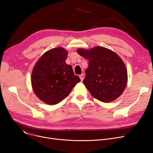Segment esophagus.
<instances>
[{"label": "esophagus", "instance_id": "1", "mask_svg": "<svg viewBox=\"0 0 153 153\" xmlns=\"http://www.w3.org/2000/svg\"><path fill=\"white\" fill-rule=\"evenodd\" d=\"M79 77H80V79H81V81H83V80L84 79V75L83 74H82L79 76Z\"/></svg>", "mask_w": 153, "mask_h": 153}]
</instances>
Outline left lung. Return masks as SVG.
I'll return each instance as SVG.
<instances>
[{
  "label": "left lung",
  "mask_w": 153,
  "mask_h": 153,
  "mask_svg": "<svg viewBox=\"0 0 153 153\" xmlns=\"http://www.w3.org/2000/svg\"><path fill=\"white\" fill-rule=\"evenodd\" d=\"M77 52L89 60L83 84L92 97L105 103L118 98L128 82L127 69L120 56L98 46L89 50L78 48Z\"/></svg>",
  "instance_id": "left-lung-1"
}]
</instances>
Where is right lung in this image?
Wrapping results in <instances>:
<instances>
[{
	"label": "right lung",
	"mask_w": 153,
	"mask_h": 153,
	"mask_svg": "<svg viewBox=\"0 0 153 153\" xmlns=\"http://www.w3.org/2000/svg\"><path fill=\"white\" fill-rule=\"evenodd\" d=\"M68 51L62 47L45 52L31 72L32 89L39 99L48 105H56L71 93L81 79L66 63Z\"/></svg>",
	"instance_id": "1"
}]
</instances>
